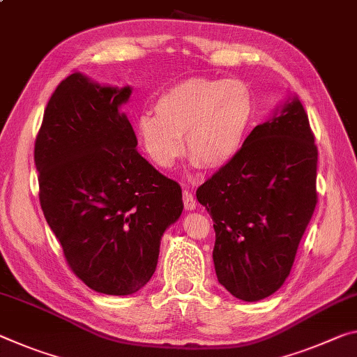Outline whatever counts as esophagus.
Returning a JSON list of instances; mask_svg holds the SVG:
<instances>
[{
    "label": "esophagus",
    "instance_id": "obj_1",
    "mask_svg": "<svg viewBox=\"0 0 357 357\" xmlns=\"http://www.w3.org/2000/svg\"><path fill=\"white\" fill-rule=\"evenodd\" d=\"M183 202H184V208L188 209V211H192V209H195V206H197V202L194 199V195H192L189 190L183 192Z\"/></svg>",
    "mask_w": 357,
    "mask_h": 357
}]
</instances>
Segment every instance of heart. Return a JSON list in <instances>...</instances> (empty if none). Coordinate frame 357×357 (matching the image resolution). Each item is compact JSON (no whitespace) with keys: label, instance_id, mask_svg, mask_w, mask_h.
<instances>
[{"label":"heart","instance_id":"b5f03b06","mask_svg":"<svg viewBox=\"0 0 357 357\" xmlns=\"http://www.w3.org/2000/svg\"><path fill=\"white\" fill-rule=\"evenodd\" d=\"M155 114L143 112L135 122L141 146L154 165L172 168L184 152L190 165L227 167L240 154L254 121V95L240 79L189 77L155 101Z\"/></svg>","mask_w":357,"mask_h":357}]
</instances>
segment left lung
I'll list each match as a JSON object with an SVG mask.
<instances>
[{"mask_svg":"<svg viewBox=\"0 0 357 357\" xmlns=\"http://www.w3.org/2000/svg\"><path fill=\"white\" fill-rule=\"evenodd\" d=\"M316 165L308 116L289 95L240 154L197 189L216 231L218 281L234 297L262 301L289 276L316 206Z\"/></svg>","mask_w":357,"mask_h":357,"instance_id":"1","label":"left lung"}]
</instances>
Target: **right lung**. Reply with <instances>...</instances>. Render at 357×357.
Returning a JSON list of instances; mask_svg holds the SVG:
<instances>
[{
	"mask_svg": "<svg viewBox=\"0 0 357 357\" xmlns=\"http://www.w3.org/2000/svg\"><path fill=\"white\" fill-rule=\"evenodd\" d=\"M132 87L73 73L44 111L35 144L39 202L66 262L90 289L138 292L160 240L183 213V192L141 157L121 106Z\"/></svg>",
	"mask_w": 357,
	"mask_h": 357,
	"instance_id": "add662e5",
	"label": "right lung"
}]
</instances>
